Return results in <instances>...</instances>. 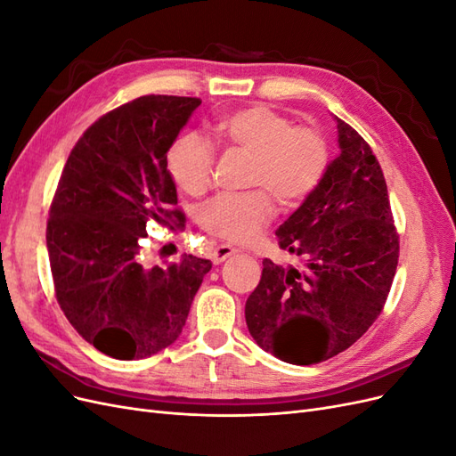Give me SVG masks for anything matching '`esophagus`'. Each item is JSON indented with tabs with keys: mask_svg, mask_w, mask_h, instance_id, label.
Returning a JSON list of instances; mask_svg holds the SVG:
<instances>
[{
	"mask_svg": "<svg viewBox=\"0 0 456 456\" xmlns=\"http://www.w3.org/2000/svg\"><path fill=\"white\" fill-rule=\"evenodd\" d=\"M236 253H238L236 247H232V245H218L216 249L213 251L211 258H213L215 265H220V262H224L226 258H230L232 255H236Z\"/></svg>",
	"mask_w": 456,
	"mask_h": 456,
	"instance_id": "esophagus-1",
	"label": "esophagus"
}]
</instances>
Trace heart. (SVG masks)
<instances>
[{"mask_svg":"<svg viewBox=\"0 0 456 456\" xmlns=\"http://www.w3.org/2000/svg\"><path fill=\"white\" fill-rule=\"evenodd\" d=\"M215 134L253 156L251 186H265L281 203H297L322 183L329 154L323 136L266 104H253L220 118ZM215 150L196 133H184L173 142L167 165L175 184L190 196L209 188ZM266 190L245 194H218L200 211V224L213 236L247 243L255 240L273 215Z\"/></svg>","mask_w":456,"mask_h":456,"instance_id":"heart-1","label":"heart"}]
</instances>
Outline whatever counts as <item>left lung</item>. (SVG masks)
I'll return each mask as SVG.
<instances>
[{"mask_svg":"<svg viewBox=\"0 0 456 456\" xmlns=\"http://www.w3.org/2000/svg\"><path fill=\"white\" fill-rule=\"evenodd\" d=\"M340 154L275 232L302 266L262 260L245 322L262 350L293 365L329 360L375 323L397 268L388 188L369 144L335 116Z\"/></svg>","mask_w":456,"mask_h":456,"instance_id":"8db88e82","label":"left lung"}]
</instances>
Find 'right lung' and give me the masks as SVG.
<instances>
[{"label":"right lung","mask_w":456,"mask_h":456,"mask_svg":"<svg viewBox=\"0 0 456 456\" xmlns=\"http://www.w3.org/2000/svg\"><path fill=\"white\" fill-rule=\"evenodd\" d=\"M201 104L146 94L84 133L68 158L49 211L47 251L57 300L77 333L116 360L150 357L183 333L211 260L183 255L167 270L141 258L146 224L184 215L167 151Z\"/></svg>","instance_id":"1"}]
</instances>
